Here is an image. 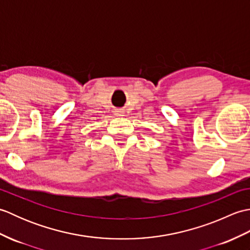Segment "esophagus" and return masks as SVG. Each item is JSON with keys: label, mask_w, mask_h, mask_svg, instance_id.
<instances>
[{"label": "esophagus", "mask_w": 250, "mask_h": 250, "mask_svg": "<svg viewBox=\"0 0 250 250\" xmlns=\"http://www.w3.org/2000/svg\"><path fill=\"white\" fill-rule=\"evenodd\" d=\"M117 114H118V116H121L120 114H122V113H121V111H118V113H117Z\"/></svg>", "instance_id": "obj_1"}]
</instances>
